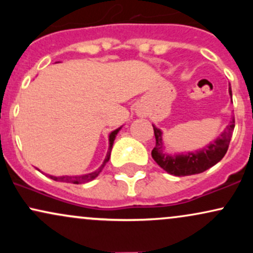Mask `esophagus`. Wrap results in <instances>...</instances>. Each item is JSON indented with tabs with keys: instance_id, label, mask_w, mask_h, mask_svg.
Instances as JSON below:
<instances>
[{
	"instance_id": "34e87169",
	"label": "esophagus",
	"mask_w": 253,
	"mask_h": 253,
	"mask_svg": "<svg viewBox=\"0 0 253 253\" xmlns=\"http://www.w3.org/2000/svg\"><path fill=\"white\" fill-rule=\"evenodd\" d=\"M139 114H140V115H143V113H139Z\"/></svg>"
}]
</instances>
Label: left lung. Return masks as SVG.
<instances>
[{"instance_id": "1", "label": "left lung", "mask_w": 253, "mask_h": 253, "mask_svg": "<svg viewBox=\"0 0 253 253\" xmlns=\"http://www.w3.org/2000/svg\"><path fill=\"white\" fill-rule=\"evenodd\" d=\"M228 92L232 97L231 86L228 88ZM152 126L156 136V146L152 150V158L162 169L169 172L170 175L181 177L201 173L221 161L228 150L229 141H231L232 133L234 129V118H231L223 132L215 140L211 141L201 150L187 153H176V155H170L165 151L163 132L157 128L155 125Z\"/></svg>"}]
</instances>
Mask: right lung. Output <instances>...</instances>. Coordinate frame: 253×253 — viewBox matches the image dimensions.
I'll return each instance as SVG.
<instances>
[{
	"label": "right lung",
	"instance_id": "add662e5",
	"mask_svg": "<svg viewBox=\"0 0 253 253\" xmlns=\"http://www.w3.org/2000/svg\"><path fill=\"white\" fill-rule=\"evenodd\" d=\"M121 127H123V126H121ZM121 127H119L118 129H114V130H113V132H110V134H109L108 152H107V156H106V158H104L102 165H101V167L98 168L97 170L92 171V172L85 173V175H75V176H68V175H65V176H53V175H48V177H50L51 179H53V181L72 183V184H81V183H86V182L92 181V179H94V178H96V177L98 176V173H100L101 171H102V169L104 168V165L107 164V162L109 161L110 152H112L113 144H114V140H115V136H117V134L119 133V130L121 129Z\"/></svg>",
	"mask_w": 253,
	"mask_h": 253
}]
</instances>
